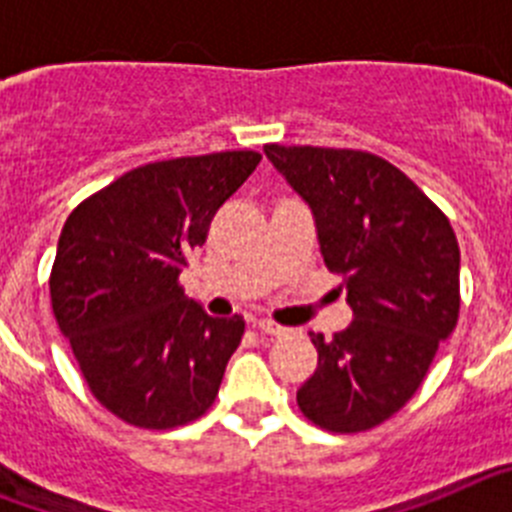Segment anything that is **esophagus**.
Listing matches in <instances>:
<instances>
[{
  "label": "esophagus",
  "mask_w": 512,
  "mask_h": 512,
  "mask_svg": "<svg viewBox=\"0 0 512 512\" xmlns=\"http://www.w3.org/2000/svg\"><path fill=\"white\" fill-rule=\"evenodd\" d=\"M253 325L264 333V336H284L287 333V328H282V325L277 323H271V320L266 318H259V320H253Z\"/></svg>",
  "instance_id": "obj_1"
}]
</instances>
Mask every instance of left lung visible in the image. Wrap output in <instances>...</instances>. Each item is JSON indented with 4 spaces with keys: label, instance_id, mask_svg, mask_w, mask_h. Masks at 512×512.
I'll return each instance as SVG.
<instances>
[{
    "label": "left lung",
    "instance_id": "obj_1",
    "mask_svg": "<svg viewBox=\"0 0 512 512\" xmlns=\"http://www.w3.org/2000/svg\"><path fill=\"white\" fill-rule=\"evenodd\" d=\"M310 207L320 253L354 320L318 348L297 405L320 428L369 431L415 395L459 318V243L400 169L364 151L264 146Z\"/></svg>",
    "mask_w": 512,
    "mask_h": 512
}]
</instances>
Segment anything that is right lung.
I'll return each mask as SVG.
<instances>
[{"mask_svg":"<svg viewBox=\"0 0 512 512\" xmlns=\"http://www.w3.org/2000/svg\"><path fill=\"white\" fill-rule=\"evenodd\" d=\"M259 161L225 151L138 166L63 225L53 315L89 390L125 423L164 431L215 402L246 323L207 315L176 279Z\"/></svg>","mask_w":512,"mask_h":512,"instance_id":"1","label":"right lung"}]
</instances>
